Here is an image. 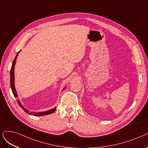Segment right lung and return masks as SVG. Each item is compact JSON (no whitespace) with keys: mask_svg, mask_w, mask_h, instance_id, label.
Instances as JSON below:
<instances>
[{"mask_svg":"<svg viewBox=\"0 0 148 148\" xmlns=\"http://www.w3.org/2000/svg\"><path fill=\"white\" fill-rule=\"evenodd\" d=\"M19 52L17 53L16 57H15L13 61V64H12V68L11 70H10V86H11V88H12V90L13 92V94L14 95V96L15 97H18V95L17 94L16 92V89H15L14 88V65L15 63H16V60L18 56V54ZM17 102L18 103V105H19V106L21 107V108L25 112V113L30 114V115H33V116H44V115H47V114H51L56 111V107L53 109L50 110L49 111H45V112H40V113H32V112H30L29 110H26L25 108H24V107L23 106V105H21V103H20V101L19 100H17Z\"/></svg>","mask_w":148,"mask_h":148,"instance_id":"1","label":"right lung"}]
</instances>
